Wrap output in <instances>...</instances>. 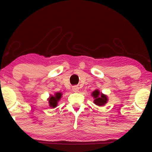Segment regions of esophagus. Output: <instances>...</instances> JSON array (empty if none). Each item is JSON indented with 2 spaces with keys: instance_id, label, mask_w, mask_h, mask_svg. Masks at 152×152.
I'll use <instances>...</instances> for the list:
<instances>
[{
  "instance_id": "obj_1",
  "label": "esophagus",
  "mask_w": 152,
  "mask_h": 152,
  "mask_svg": "<svg viewBox=\"0 0 152 152\" xmlns=\"http://www.w3.org/2000/svg\"><path fill=\"white\" fill-rule=\"evenodd\" d=\"M72 89V91H74V92H78L79 91V87L77 86H73Z\"/></svg>"
}]
</instances>
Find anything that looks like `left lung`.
Wrapping results in <instances>:
<instances>
[{"label":"left lung","mask_w":152,"mask_h":152,"mask_svg":"<svg viewBox=\"0 0 152 152\" xmlns=\"http://www.w3.org/2000/svg\"><path fill=\"white\" fill-rule=\"evenodd\" d=\"M92 96L95 98L94 103L98 106L104 105L107 102V97L105 95L99 94V91L95 90L92 93Z\"/></svg>","instance_id":"1"}]
</instances>
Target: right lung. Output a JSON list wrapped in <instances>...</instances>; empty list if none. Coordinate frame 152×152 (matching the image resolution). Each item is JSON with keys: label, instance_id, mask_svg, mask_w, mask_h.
<instances>
[{"label": "right lung", "instance_id": "obj_1", "mask_svg": "<svg viewBox=\"0 0 152 152\" xmlns=\"http://www.w3.org/2000/svg\"><path fill=\"white\" fill-rule=\"evenodd\" d=\"M61 97V93H57L55 95V96H52L50 97V98L49 99V104L50 106L51 107L55 108L57 107V102L59 100L60 98Z\"/></svg>", "mask_w": 152, "mask_h": 152}]
</instances>
